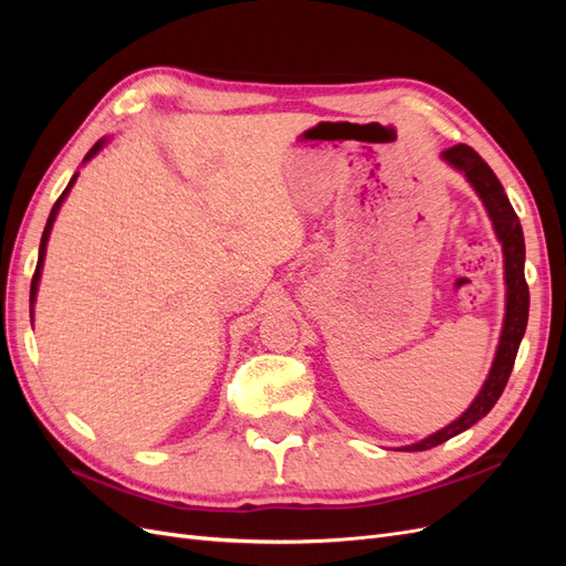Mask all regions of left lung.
Here are the masks:
<instances>
[{
	"label": "left lung",
	"instance_id": "left-lung-1",
	"mask_svg": "<svg viewBox=\"0 0 566 566\" xmlns=\"http://www.w3.org/2000/svg\"><path fill=\"white\" fill-rule=\"evenodd\" d=\"M441 156L449 165L460 169V172L465 175L468 181L474 186V191L486 205V212L493 221L495 235H499V241L503 243L505 283H507L505 323H503L501 345H499V352H495L491 373L482 391H479V397L472 401V406L455 422L443 427L441 432L422 439L420 443H413V447H406V451L434 449L439 443L449 441L451 437L465 432L468 427H472L476 420H482L489 413V410L495 406V401L501 399V394L510 380V373H512V366H515L520 342L524 337L526 321H528V285L524 279V233H522L520 217L515 214V210H512V205L503 191V184L493 175V169L486 165V160L465 144L451 146L443 150Z\"/></svg>",
	"mask_w": 566,
	"mask_h": 566
}]
</instances>
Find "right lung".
<instances>
[{"instance_id":"obj_1","label":"right lung","mask_w":566,"mask_h":566,"mask_svg":"<svg viewBox=\"0 0 566 566\" xmlns=\"http://www.w3.org/2000/svg\"><path fill=\"white\" fill-rule=\"evenodd\" d=\"M101 146H104V142L94 144V148L87 153V156H84V163H87L92 156H96V153H98V148H101ZM75 179H77V175L71 179V184L65 186V191L59 196L56 205H54V208H51V214H49V219H46V227H44V233H42V243H40V260H38L35 273H32V283H30V304H35V295H38V283H40V271H42V262H44V250H46V241H49V233H51V224H54V219H56V212H59V208H61V202H63V198L67 196V191H71V186L75 184Z\"/></svg>"}]
</instances>
